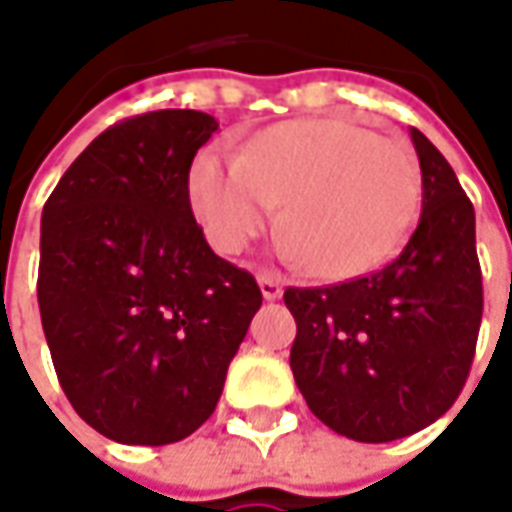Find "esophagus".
Instances as JSON below:
<instances>
[{
	"instance_id": "obj_1",
	"label": "esophagus",
	"mask_w": 512,
	"mask_h": 512,
	"mask_svg": "<svg viewBox=\"0 0 512 512\" xmlns=\"http://www.w3.org/2000/svg\"><path fill=\"white\" fill-rule=\"evenodd\" d=\"M257 285H260L263 299H268V302H274V299H280L282 296L280 277H274V274H268V271H260V274H257Z\"/></svg>"
}]
</instances>
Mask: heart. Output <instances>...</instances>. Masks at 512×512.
I'll return each instance as SVG.
<instances>
[{
  "mask_svg": "<svg viewBox=\"0 0 512 512\" xmlns=\"http://www.w3.org/2000/svg\"><path fill=\"white\" fill-rule=\"evenodd\" d=\"M418 199L410 149L343 119L280 121L238 157L207 149L191 169L196 219L219 252H241L282 202V255L324 280H352L385 263Z\"/></svg>",
  "mask_w": 512,
  "mask_h": 512,
  "instance_id": "b5f03b06",
  "label": "heart"
}]
</instances>
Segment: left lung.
I'll return each mask as SVG.
<instances>
[{
	"label": "left lung",
	"mask_w": 512,
	"mask_h": 512,
	"mask_svg": "<svg viewBox=\"0 0 512 512\" xmlns=\"http://www.w3.org/2000/svg\"><path fill=\"white\" fill-rule=\"evenodd\" d=\"M410 141L421 216L405 249L360 280L285 291L293 380L318 421L360 443L413 435L455 405L482 321L474 207L427 135L410 127Z\"/></svg>",
	"instance_id": "8db88e82"
}]
</instances>
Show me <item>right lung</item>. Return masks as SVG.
I'll return each mask as SVG.
<instances>
[{
    "label": "right lung",
    "instance_id": "1",
    "mask_svg": "<svg viewBox=\"0 0 512 512\" xmlns=\"http://www.w3.org/2000/svg\"><path fill=\"white\" fill-rule=\"evenodd\" d=\"M219 121L157 110L105 130L41 216L38 307L60 388L96 432L163 446L219 405L263 296L196 224L188 174Z\"/></svg>",
    "mask_w": 512,
    "mask_h": 512
}]
</instances>
